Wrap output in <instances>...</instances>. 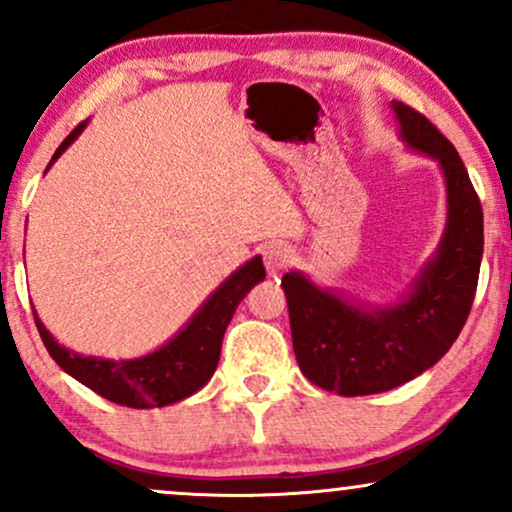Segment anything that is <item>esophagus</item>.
Here are the masks:
<instances>
[{"mask_svg":"<svg viewBox=\"0 0 512 512\" xmlns=\"http://www.w3.org/2000/svg\"><path fill=\"white\" fill-rule=\"evenodd\" d=\"M264 267L269 269V272H279V269H284L286 264L291 262V257H293V252L286 248V245H281V243H272V245H267V248H264Z\"/></svg>","mask_w":512,"mask_h":512,"instance_id":"1","label":"esophagus"}]
</instances>
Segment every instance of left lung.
I'll list each match as a JSON object with an SVG mask.
<instances>
[{"label": "left lung", "instance_id": "1", "mask_svg": "<svg viewBox=\"0 0 512 512\" xmlns=\"http://www.w3.org/2000/svg\"><path fill=\"white\" fill-rule=\"evenodd\" d=\"M395 113L407 144L438 158L448 182V228L436 260L409 298L373 313L296 272L281 279L298 366L310 383L344 397L392 390L438 363L460 337L477 293L484 214L467 168L426 115L407 103H395Z\"/></svg>", "mask_w": 512, "mask_h": 512}]
</instances>
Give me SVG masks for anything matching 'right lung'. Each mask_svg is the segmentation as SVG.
<instances>
[{"label": "right lung", "instance_id": "1", "mask_svg": "<svg viewBox=\"0 0 512 512\" xmlns=\"http://www.w3.org/2000/svg\"><path fill=\"white\" fill-rule=\"evenodd\" d=\"M84 125L86 122H81L69 132V137L55 151L52 161H57V156L79 137ZM264 276L267 274H264L262 257L250 260L231 279L223 281L219 291L202 305V310L192 317L190 325L178 337L170 339L154 354L134 358V361H105V358L72 354L50 337L38 315L33 313V317L48 354L55 358L64 373L72 375L81 385L91 387L96 395L122 404V407H166V404L180 402L202 385H207V380L214 375L216 363H219L223 332H226L228 322H231L245 293Z\"/></svg>", "mask_w": 512, "mask_h": 512}]
</instances>
